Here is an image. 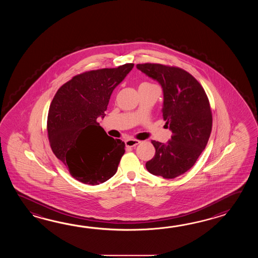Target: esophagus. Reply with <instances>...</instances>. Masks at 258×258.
<instances>
[{"mask_svg":"<svg viewBox=\"0 0 258 258\" xmlns=\"http://www.w3.org/2000/svg\"><path fill=\"white\" fill-rule=\"evenodd\" d=\"M139 143H140V141L137 140V139H128L125 141V145H126V147H129V148H134V147L137 146Z\"/></svg>","mask_w":258,"mask_h":258,"instance_id":"34e87169","label":"esophagus"}]
</instances>
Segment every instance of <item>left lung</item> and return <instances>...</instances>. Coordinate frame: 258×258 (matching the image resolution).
Listing matches in <instances>:
<instances>
[{
  "instance_id": "obj_1",
  "label": "left lung",
  "mask_w": 258,
  "mask_h": 258,
  "mask_svg": "<svg viewBox=\"0 0 258 258\" xmlns=\"http://www.w3.org/2000/svg\"><path fill=\"white\" fill-rule=\"evenodd\" d=\"M163 90L162 115L172 136L166 144L152 140L156 154L146 163L153 175L173 179L190 170L203 152L212 129V112L202 86L188 72L159 63L137 64Z\"/></svg>"
}]
</instances>
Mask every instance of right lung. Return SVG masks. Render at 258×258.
<instances>
[{
	"label": "right lung",
	"mask_w": 258,
	"mask_h": 258,
	"mask_svg": "<svg viewBox=\"0 0 258 258\" xmlns=\"http://www.w3.org/2000/svg\"><path fill=\"white\" fill-rule=\"evenodd\" d=\"M134 63L86 72L73 77L55 94L47 130L57 159L77 181L97 185L114 175L125 144L109 137L99 125L114 88Z\"/></svg>",
	"instance_id": "obj_1"
}]
</instances>
